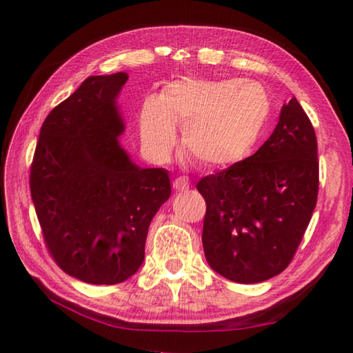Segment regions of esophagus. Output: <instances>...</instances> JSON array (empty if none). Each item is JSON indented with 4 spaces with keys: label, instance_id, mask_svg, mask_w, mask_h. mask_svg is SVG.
Masks as SVG:
<instances>
[{
    "label": "esophagus",
    "instance_id": "34e87169",
    "mask_svg": "<svg viewBox=\"0 0 353 353\" xmlns=\"http://www.w3.org/2000/svg\"><path fill=\"white\" fill-rule=\"evenodd\" d=\"M188 187H190V181H188L187 177H183V176L174 179V182H172V188H174L176 191L188 190Z\"/></svg>",
    "mask_w": 353,
    "mask_h": 353
}]
</instances>
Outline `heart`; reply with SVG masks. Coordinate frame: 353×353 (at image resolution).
<instances>
[{
	"label": "heart",
	"mask_w": 353,
	"mask_h": 353,
	"mask_svg": "<svg viewBox=\"0 0 353 353\" xmlns=\"http://www.w3.org/2000/svg\"><path fill=\"white\" fill-rule=\"evenodd\" d=\"M270 98L255 82L188 79L148 98L140 113L143 146L155 159L168 157L182 128V146L196 163L224 168L252 151L270 118Z\"/></svg>",
	"instance_id": "b5f03b06"
}]
</instances>
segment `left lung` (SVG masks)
I'll use <instances>...</instances> for the list:
<instances>
[{
  "instance_id": "1",
  "label": "left lung",
  "mask_w": 353,
  "mask_h": 353,
  "mask_svg": "<svg viewBox=\"0 0 353 353\" xmlns=\"http://www.w3.org/2000/svg\"><path fill=\"white\" fill-rule=\"evenodd\" d=\"M205 199L202 246L213 271L256 283L285 271L318 202L314 128L292 98L276 129L250 157L196 185Z\"/></svg>"
}]
</instances>
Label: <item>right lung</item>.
<instances>
[{
	"label": "right lung",
	"instance_id": "right-lung-1",
	"mask_svg": "<svg viewBox=\"0 0 353 353\" xmlns=\"http://www.w3.org/2000/svg\"><path fill=\"white\" fill-rule=\"evenodd\" d=\"M129 76H90L41 124L29 176L46 249L68 276L115 285L145 260L149 224L170 198L168 171L119 146L115 99Z\"/></svg>",
	"mask_w": 353,
	"mask_h": 353
}]
</instances>
